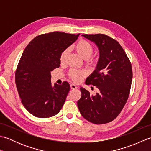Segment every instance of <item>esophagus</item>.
I'll use <instances>...</instances> for the list:
<instances>
[{
    "instance_id": "esophagus-1",
    "label": "esophagus",
    "mask_w": 151,
    "mask_h": 151,
    "mask_svg": "<svg viewBox=\"0 0 151 151\" xmlns=\"http://www.w3.org/2000/svg\"><path fill=\"white\" fill-rule=\"evenodd\" d=\"M70 89H75L78 88L77 86H76L75 84H71L70 85Z\"/></svg>"
}]
</instances>
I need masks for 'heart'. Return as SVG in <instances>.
I'll return each instance as SVG.
<instances>
[{
	"instance_id": "1",
	"label": "heart",
	"mask_w": 151,
	"mask_h": 151,
	"mask_svg": "<svg viewBox=\"0 0 151 151\" xmlns=\"http://www.w3.org/2000/svg\"><path fill=\"white\" fill-rule=\"evenodd\" d=\"M74 48L76 50V52L81 56L83 59L88 60L89 63H92V60H89V58L91 56V55L93 53L94 48L93 47L92 45L89 42V41L81 40L76 43ZM69 50L67 49L63 50L62 53L60 54V61L61 63H63L65 62L66 57L68 54ZM86 75V72L84 70H77L75 69L70 70L69 73V75L70 78H71L74 82H78L81 81L83 76Z\"/></svg>"
}]
</instances>
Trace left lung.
<instances>
[{"mask_svg":"<svg viewBox=\"0 0 151 151\" xmlns=\"http://www.w3.org/2000/svg\"><path fill=\"white\" fill-rule=\"evenodd\" d=\"M98 47L99 58L96 69L86 80L99 89L95 95L81 88L77 102L82 117L92 123L111 122L120 114L129 98L132 69L127 54L116 40L102 34H83Z\"/></svg>","mask_w":151,"mask_h":151,"instance_id":"left-lung-1","label":"left lung"}]
</instances>
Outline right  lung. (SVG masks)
I'll list each match as a JSON object with an SVG mask.
<instances>
[{
	"mask_svg": "<svg viewBox=\"0 0 151 151\" xmlns=\"http://www.w3.org/2000/svg\"><path fill=\"white\" fill-rule=\"evenodd\" d=\"M79 35L60 32L41 34L24 50L15 71V84L22 104L34 116L50 117L62 109L70 85L65 81L52 87L50 72L60 67L61 53Z\"/></svg>",
	"mask_w": 151,
	"mask_h": 151,
	"instance_id": "obj_1",
	"label": "right lung"
}]
</instances>
